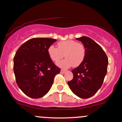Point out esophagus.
I'll use <instances>...</instances> for the list:
<instances>
[{"label": "esophagus", "mask_w": 122, "mask_h": 122, "mask_svg": "<svg viewBox=\"0 0 122 122\" xmlns=\"http://www.w3.org/2000/svg\"><path fill=\"white\" fill-rule=\"evenodd\" d=\"M65 72H66V70H63V69H61V73H65Z\"/></svg>", "instance_id": "1"}]
</instances>
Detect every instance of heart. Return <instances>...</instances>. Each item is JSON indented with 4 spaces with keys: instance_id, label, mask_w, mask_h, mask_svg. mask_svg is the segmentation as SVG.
<instances>
[{
    "instance_id": "heart-1",
    "label": "heart",
    "mask_w": 122,
    "mask_h": 122,
    "mask_svg": "<svg viewBox=\"0 0 122 122\" xmlns=\"http://www.w3.org/2000/svg\"><path fill=\"white\" fill-rule=\"evenodd\" d=\"M51 59L54 62H57L64 57L66 59L57 63L60 67L67 69L71 66L78 67L85 59V46L75 41L68 40L57 43V48L55 46H50L47 50Z\"/></svg>"
}]
</instances>
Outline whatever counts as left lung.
<instances>
[{"instance_id": "1", "label": "left lung", "mask_w": 122, "mask_h": 122, "mask_svg": "<svg viewBox=\"0 0 122 122\" xmlns=\"http://www.w3.org/2000/svg\"><path fill=\"white\" fill-rule=\"evenodd\" d=\"M76 39L83 44L85 57L81 65L71 70L73 78L67 84L75 95L87 99L101 87L107 73L108 59L103 49L90 37L82 36Z\"/></svg>"}]
</instances>
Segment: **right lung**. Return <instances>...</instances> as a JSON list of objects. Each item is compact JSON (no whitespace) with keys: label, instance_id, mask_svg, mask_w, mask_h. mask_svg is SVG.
I'll return each instance as SVG.
<instances>
[{"label":"right lung","instance_id":"1","mask_svg":"<svg viewBox=\"0 0 122 122\" xmlns=\"http://www.w3.org/2000/svg\"><path fill=\"white\" fill-rule=\"evenodd\" d=\"M57 40L33 38L18 49L13 59V70L18 87L29 97L38 99L52 87L61 69L49 57L48 48Z\"/></svg>","mask_w":122,"mask_h":122}]
</instances>
